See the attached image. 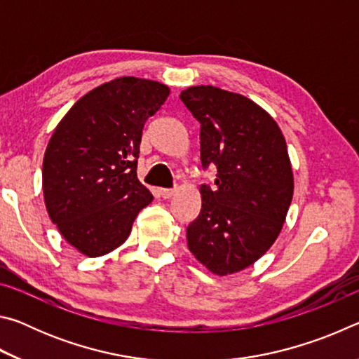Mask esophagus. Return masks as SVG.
<instances>
[{"label": "esophagus", "mask_w": 359, "mask_h": 359, "mask_svg": "<svg viewBox=\"0 0 359 359\" xmlns=\"http://www.w3.org/2000/svg\"><path fill=\"white\" fill-rule=\"evenodd\" d=\"M160 196L163 198V199H169V198H172L174 196V193H175V188H160Z\"/></svg>", "instance_id": "34e87169"}]
</instances>
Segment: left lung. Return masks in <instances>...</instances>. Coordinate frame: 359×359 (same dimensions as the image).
<instances>
[{
  "mask_svg": "<svg viewBox=\"0 0 359 359\" xmlns=\"http://www.w3.org/2000/svg\"><path fill=\"white\" fill-rule=\"evenodd\" d=\"M180 100L201 123L203 169L215 166V187L201 185V212L187 226L188 248L217 276L245 269L280 234L293 198L287 142L276 120L239 93L199 85Z\"/></svg>",
  "mask_w": 359,
  "mask_h": 359,
  "instance_id": "8db88e82",
  "label": "left lung"
}]
</instances>
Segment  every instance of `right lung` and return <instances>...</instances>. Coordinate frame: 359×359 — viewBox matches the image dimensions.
<instances>
[{
	"instance_id": "add662e5",
	"label": "right lung",
	"mask_w": 359,
	"mask_h": 359,
	"mask_svg": "<svg viewBox=\"0 0 359 359\" xmlns=\"http://www.w3.org/2000/svg\"><path fill=\"white\" fill-rule=\"evenodd\" d=\"M166 85L120 77L93 88L53 131L42 163V190L52 223L87 257L128 239L151 193L137 180L145 121L165 104Z\"/></svg>"
}]
</instances>
